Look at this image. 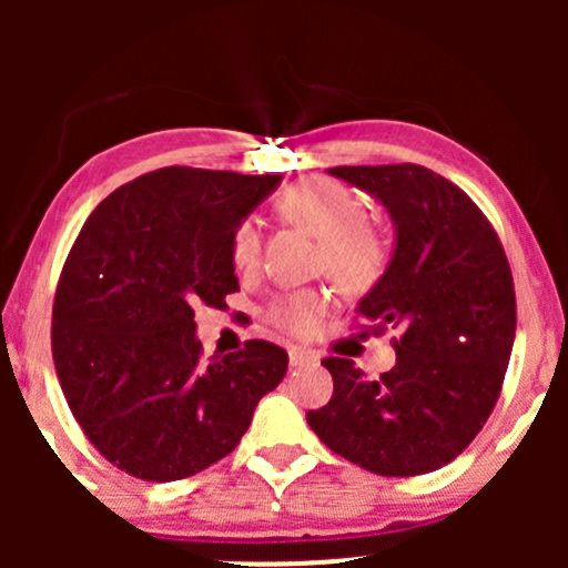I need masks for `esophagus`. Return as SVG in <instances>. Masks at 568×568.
Segmentation results:
<instances>
[{"mask_svg": "<svg viewBox=\"0 0 568 568\" xmlns=\"http://www.w3.org/2000/svg\"><path fill=\"white\" fill-rule=\"evenodd\" d=\"M315 361H317L315 352H310V349H298V347L288 349V363H291V368L310 366V363H315Z\"/></svg>", "mask_w": 568, "mask_h": 568, "instance_id": "1", "label": "esophagus"}]
</instances>
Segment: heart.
<instances>
[{
	"mask_svg": "<svg viewBox=\"0 0 568 568\" xmlns=\"http://www.w3.org/2000/svg\"><path fill=\"white\" fill-rule=\"evenodd\" d=\"M277 213L285 224L317 237V270L349 293H366L384 277L389 243L384 232L366 219L363 200L328 175H310L285 186L277 197ZM262 230L253 219L237 221L230 237V258L237 275H256L262 266ZM331 310L328 293L291 291L266 306V321L285 334L310 338L321 331Z\"/></svg>",
	"mask_w": 568,
	"mask_h": 568,
	"instance_id": "obj_1",
	"label": "heart"
}]
</instances>
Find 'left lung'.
<instances>
[{
	"label": "left lung",
	"instance_id": "8db88e82",
	"mask_svg": "<svg viewBox=\"0 0 568 568\" xmlns=\"http://www.w3.org/2000/svg\"><path fill=\"white\" fill-rule=\"evenodd\" d=\"M331 173L374 194L397 226L393 262L357 306V328L395 331L397 363L368 379L349 357H325L334 395L306 422L363 470L433 473L470 446L499 400L515 338L505 247L484 211L429 168L400 162Z\"/></svg>",
	"mask_w": 568,
	"mask_h": 568
}]
</instances>
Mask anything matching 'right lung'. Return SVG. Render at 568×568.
<instances>
[{"instance_id":"1","label":"right lung","mask_w":568,"mask_h":568,"mask_svg":"<svg viewBox=\"0 0 568 568\" xmlns=\"http://www.w3.org/2000/svg\"><path fill=\"white\" fill-rule=\"evenodd\" d=\"M280 175L171 165L114 189L71 245L53 302V363L88 440L122 473L168 484L234 452L288 352L251 338L202 361L194 306L240 291L230 237Z\"/></svg>"}]
</instances>
